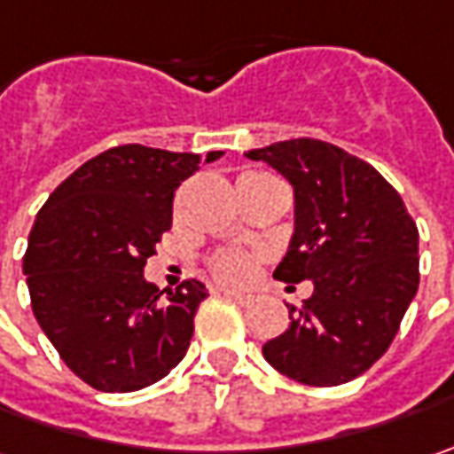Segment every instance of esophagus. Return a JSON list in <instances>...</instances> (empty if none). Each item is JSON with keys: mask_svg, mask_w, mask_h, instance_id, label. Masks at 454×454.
I'll return each instance as SVG.
<instances>
[{"mask_svg": "<svg viewBox=\"0 0 454 454\" xmlns=\"http://www.w3.org/2000/svg\"><path fill=\"white\" fill-rule=\"evenodd\" d=\"M223 297L239 302V305H251L254 302V294H244V292H236V289H223Z\"/></svg>", "mask_w": 454, "mask_h": 454, "instance_id": "1", "label": "esophagus"}]
</instances>
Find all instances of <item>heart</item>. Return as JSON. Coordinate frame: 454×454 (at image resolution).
Listing matches in <instances>:
<instances>
[{
    "mask_svg": "<svg viewBox=\"0 0 454 454\" xmlns=\"http://www.w3.org/2000/svg\"><path fill=\"white\" fill-rule=\"evenodd\" d=\"M254 269H256V259L251 254H244V251H226V254L215 256V262H213V271L231 285L248 282Z\"/></svg>",
    "mask_w": 454,
    "mask_h": 454,
    "instance_id": "heart-1",
    "label": "heart"
}]
</instances>
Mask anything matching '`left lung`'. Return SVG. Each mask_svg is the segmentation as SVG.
Returning <instances> with one entry per match:
<instances>
[{
	"label": "left lung",
	"mask_w": 454,
	"mask_h": 454,
	"mask_svg": "<svg viewBox=\"0 0 454 454\" xmlns=\"http://www.w3.org/2000/svg\"><path fill=\"white\" fill-rule=\"evenodd\" d=\"M294 190V233L274 269L315 289L262 348L269 365L307 386L358 379L394 340L419 286V231L404 200L368 162L320 139L247 152Z\"/></svg>",
	"instance_id": "obj_1"
}]
</instances>
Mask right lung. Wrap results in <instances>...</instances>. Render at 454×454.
I'll use <instances>...</instances> for the list:
<instances>
[{
  "instance_id": "1",
  "label": "right lung",
  "mask_w": 454,
  "mask_h": 454,
  "mask_svg": "<svg viewBox=\"0 0 454 454\" xmlns=\"http://www.w3.org/2000/svg\"><path fill=\"white\" fill-rule=\"evenodd\" d=\"M221 154L121 145L81 165L40 207L25 254L32 312L93 388L139 391L185 358L206 285L160 289L145 264L172 226L175 190Z\"/></svg>"
}]
</instances>
